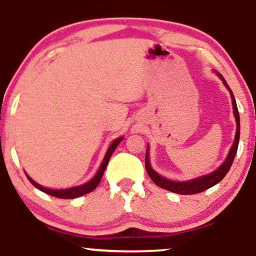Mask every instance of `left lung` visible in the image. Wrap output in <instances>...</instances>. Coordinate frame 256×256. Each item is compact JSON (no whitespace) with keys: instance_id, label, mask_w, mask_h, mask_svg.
Masks as SVG:
<instances>
[{"instance_id":"obj_1","label":"left lung","mask_w":256,"mask_h":256,"mask_svg":"<svg viewBox=\"0 0 256 256\" xmlns=\"http://www.w3.org/2000/svg\"><path fill=\"white\" fill-rule=\"evenodd\" d=\"M218 76L222 78V80L224 82V84L228 86V89L230 90V88H228V85L226 84L225 79L222 78V76L220 74V73H218ZM230 92H231V98H232V106H234V118H236V122H237V132H236V138H234V146H232L231 150L228 152V156L225 160V162L222 164L216 171H214L213 173H210V174L208 176H204V177L194 179V180H189V182H172V180H168V179L162 178L161 176H158V173L152 168L150 165H149L148 152H146V172H148L149 177H150L152 180L158 186L168 190V192L180 194V195H194V194H198V192H204V190L210 189V188H212L213 185L218 184L219 182L225 177L226 173H228V170H230L232 162H234V156H236L237 148H238V140H240V114H238V110H237L236 100H234V94H232L231 90Z\"/></svg>"}]
</instances>
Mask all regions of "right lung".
<instances>
[{
  "mask_svg": "<svg viewBox=\"0 0 256 256\" xmlns=\"http://www.w3.org/2000/svg\"><path fill=\"white\" fill-rule=\"evenodd\" d=\"M122 138H118V140H116L113 143H112V146H110V149H108L107 154H106V156L104 158V162H102V165L98 168V173H96L95 177L91 179L90 182H88L86 184L80 185V186L70 188V189H66V190H52V189H46V188L42 186V185L37 184L36 182L32 180V179L28 177V176H26V177H28V179L31 182V184L34 185V186H36L37 189L40 190V192L48 194V195L54 196V198H79V196H83V195H85V194H89V192H92V190L95 189L96 186H98L100 182H101V178H102V176H104L106 167H107V165H108V161H110V158L112 156V154H113V152L116 150V146H118L119 143L122 142Z\"/></svg>",
  "mask_w": 256,
  "mask_h": 256,
  "instance_id": "obj_1",
  "label": "right lung"
}]
</instances>
